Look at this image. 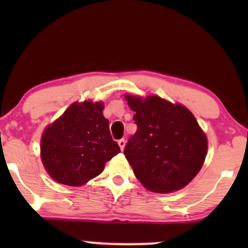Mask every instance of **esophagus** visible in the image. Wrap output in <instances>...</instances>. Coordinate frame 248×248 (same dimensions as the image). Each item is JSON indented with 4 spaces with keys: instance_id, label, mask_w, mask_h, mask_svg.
Here are the masks:
<instances>
[{
    "instance_id": "34e87169",
    "label": "esophagus",
    "mask_w": 248,
    "mask_h": 248,
    "mask_svg": "<svg viewBox=\"0 0 248 248\" xmlns=\"http://www.w3.org/2000/svg\"><path fill=\"white\" fill-rule=\"evenodd\" d=\"M118 145H120L121 150L123 151V150H124V148H125V140H124V139H122V140L118 141Z\"/></svg>"
}]
</instances>
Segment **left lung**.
Returning a JSON list of instances; mask_svg holds the SVG:
<instances>
[{"instance_id":"8db88e82","label":"left lung","mask_w":248,"mask_h":248,"mask_svg":"<svg viewBox=\"0 0 248 248\" xmlns=\"http://www.w3.org/2000/svg\"><path fill=\"white\" fill-rule=\"evenodd\" d=\"M135 111L137 133L124 155L142 185L151 192L184 188L198 175L208 152V138L184 105L150 94H124Z\"/></svg>"}]
</instances>
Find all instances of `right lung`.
Segmentation results:
<instances>
[{"label": "right lung", "instance_id": "obj_1", "mask_svg": "<svg viewBox=\"0 0 248 248\" xmlns=\"http://www.w3.org/2000/svg\"><path fill=\"white\" fill-rule=\"evenodd\" d=\"M104 107L103 101H76L43 131L40 159L55 182L74 187L87 184L121 152Z\"/></svg>", "mask_w": 248, "mask_h": 248}]
</instances>
